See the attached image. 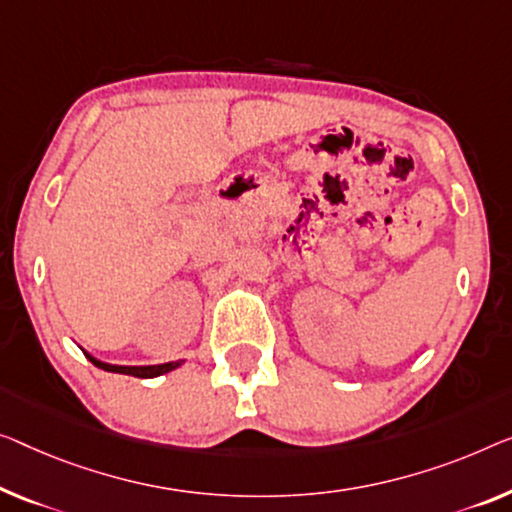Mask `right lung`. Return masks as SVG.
I'll list each match as a JSON object with an SVG mask.
<instances>
[{"label": "right lung", "mask_w": 512, "mask_h": 512, "mask_svg": "<svg viewBox=\"0 0 512 512\" xmlns=\"http://www.w3.org/2000/svg\"><path fill=\"white\" fill-rule=\"evenodd\" d=\"M85 356L96 365V368H101L105 372H119V375H133V377H142V379L160 377V375H165V372L177 370L183 363V361H170V363H158V365H112V363L98 361V358L91 356L89 352H85Z\"/></svg>", "instance_id": "1"}]
</instances>
